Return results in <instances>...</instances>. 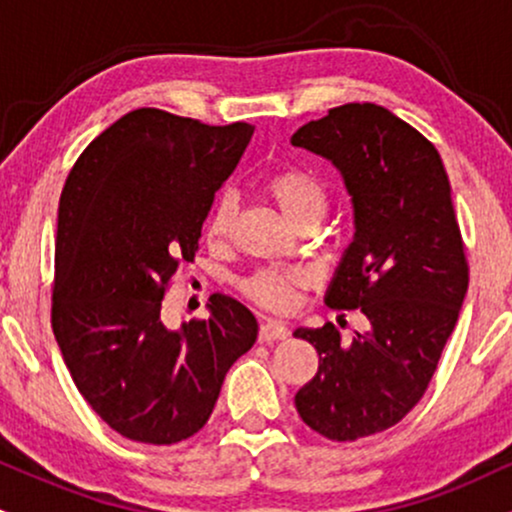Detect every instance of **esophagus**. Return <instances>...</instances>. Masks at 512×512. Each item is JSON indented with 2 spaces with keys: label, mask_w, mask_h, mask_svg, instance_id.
I'll use <instances>...</instances> for the list:
<instances>
[{
  "label": "esophagus",
  "mask_w": 512,
  "mask_h": 512,
  "mask_svg": "<svg viewBox=\"0 0 512 512\" xmlns=\"http://www.w3.org/2000/svg\"><path fill=\"white\" fill-rule=\"evenodd\" d=\"M288 326L283 322H276V319H267V322L260 324V341L262 343H274V341H283L288 338Z\"/></svg>",
  "instance_id": "esophagus-1"
}]
</instances>
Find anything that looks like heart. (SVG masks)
Returning a JSON list of instances; mask_svg holds the SVG:
<instances>
[{
	"label": "heart",
	"instance_id": "heart-1",
	"mask_svg": "<svg viewBox=\"0 0 512 512\" xmlns=\"http://www.w3.org/2000/svg\"><path fill=\"white\" fill-rule=\"evenodd\" d=\"M264 193L274 200V205L281 209V214L291 224H298L305 217H322L326 207V190L315 176L307 174L303 169H288L274 171L264 181ZM238 202L231 193L221 195L214 202L212 212L207 217V238L209 240H224L231 233L233 221H236ZM310 283V274L303 269H272L264 267L245 276L240 281V291L255 300L257 305L267 307V310H288L295 303L298 288Z\"/></svg>",
	"mask_w": 512,
	"mask_h": 512
}]
</instances>
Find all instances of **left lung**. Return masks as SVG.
I'll return each mask as SVG.
<instances>
[{
  "mask_svg": "<svg viewBox=\"0 0 512 512\" xmlns=\"http://www.w3.org/2000/svg\"><path fill=\"white\" fill-rule=\"evenodd\" d=\"M291 143L341 171L355 236L324 300L369 322L353 341L331 322L295 329L319 353L295 408L326 439L357 441L398 424L427 391L467 293L465 245L439 152L389 109L334 107Z\"/></svg>",
  "mask_w": 512,
  "mask_h": 512,
  "instance_id": "1",
  "label": "left lung"
}]
</instances>
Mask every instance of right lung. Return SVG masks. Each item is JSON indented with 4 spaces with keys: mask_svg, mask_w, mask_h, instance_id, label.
<instances>
[{
    "mask_svg": "<svg viewBox=\"0 0 512 512\" xmlns=\"http://www.w3.org/2000/svg\"><path fill=\"white\" fill-rule=\"evenodd\" d=\"M252 131L135 109L85 147L61 190L52 329L80 396L131 441L200 432L257 338L255 315L229 295L176 331L159 317Z\"/></svg>",
    "mask_w": 512,
    "mask_h": 512,
    "instance_id": "obj_1",
    "label": "right lung"
}]
</instances>
